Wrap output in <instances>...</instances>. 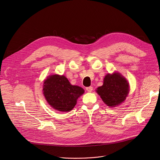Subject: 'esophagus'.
<instances>
[{"mask_svg":"<svg viewBox=\"0 0 160 160\" xmlns=\"http://www.w3.org/2000/svg\"><path fill=\"white\" fill-rule=\"evenodd\" d=\"M86 91H88V92H91V91H92V87H91V86L87 87V88H86Z\"/></svg>","mask_w":160,"mask_h":160,"instance_id":"1","label":"esophagus"}]
</instances>
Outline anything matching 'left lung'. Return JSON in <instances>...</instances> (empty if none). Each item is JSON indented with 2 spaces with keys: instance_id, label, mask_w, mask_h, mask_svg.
I'll return each instance as SVG.
<instances>
[{
  "instance_id": "1",
  "label": "left lung",
  "mask_w": 160,
  "mask_h": 160,
  "mask_svg": "<svg viewBox=\"0 0 160 160\" xmlns=\"http://www.w3.org/2000/svg\"><path fill=\"white\" fill-rule=\"evenodd\" d=\"M96 91L107 106L115 107L126 99L129 92V84L123 76L115 72L105 76L103 85Z\"/></svg>"
}]
</instances>
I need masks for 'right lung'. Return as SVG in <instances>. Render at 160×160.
Listing matches in <instances>:
<instances>
[{
	"mask_svg": "<svg viewBox=\"0 0 160 160\" xmlns=\"http://www.w3.org/2000/svg\"><path fill=\"white\" fill-rule=\"evenodd\" d=\"M43 93L48 103L55 110L69 112L77 103V100L84 92L78 86L71 84L63 75L49 76L44 81Z\"/></svg>",
	"mask_w": 160,
	"mask_h": 160,
	"instance_id": "right-lung-1",
	"label": "right lung"
}]
</instances>
